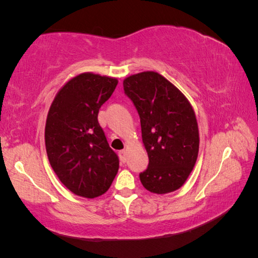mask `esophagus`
Here are the masks:
<instances>
[{"mask_svg": "<svg viewBox=\"0 0 258 258\" xmlns=\"http://www.w3.org/2000/svg\"><path fill=\"white\" fill-rule=\"evenodd\" d=\"M118 155H119V158H120L121 163H126V151L121 150V151L118 152Z\"/></svg>", "mask_w": 258, "mask_h": 258, "instance_id": "34e87169", "label": "esophagus"}]
</instances>
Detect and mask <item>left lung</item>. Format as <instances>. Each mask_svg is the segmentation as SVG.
<instances>
[{
    "mask_svg": "<svg viewBox=\"0 0 258 258\" xmlns=\"http://www.w3.org/2000/svg\"><path fill=\"white\" fill-rule=\"evenodd\" d=\"M124 92L140 116L142 141L149 157L140 181L163 195L183 185L199 150L196 115L186 98L165 77L145 72L126 78Z\"/></svg>",
    "mask_w": 258,
    "mask_h": 258,
    "instance_id": "1",
    "label": "left lung"
}]
</instances>
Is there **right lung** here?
<instances>
[{"label": "right lung", "mask_w": 258, "mask_h": 258, "mask_svg": "<svg viewBox=\"0 0 258 258\" xmlns=\"http://www.w3.org/2000/svg\"><path fill=\"white\" fill-rule=\"evenodd\" d=\"M117 84L116 78L81 74L59 91L47 113L49 161L59 180L77 196L103 195L118 172V156L98 121L99 109Z\"/></svg>", "instance_id": "right-lung-1"}]
</instances>
